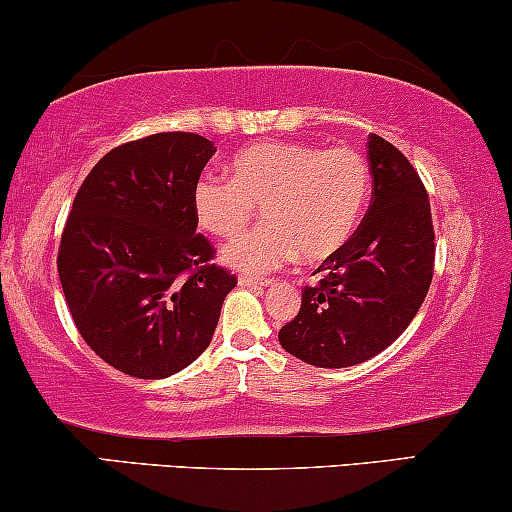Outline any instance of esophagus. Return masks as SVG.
I'll list each match as a JSON object with an SVG mask.
<instances>
[{
	"mask_svg": "<svg viewBox=\"0 0 512 512\" xmlns=\"http://www.w3.org/2000/svg\"><path fill=\"white\" fill-rule=\"evenodd\" d=\"M239 285H242V287H268V285H273V280H270V277L239 275Z\"/></svg>",
	"mask_w": 512,
	"mask_h": 512,
	"instance_id": "obj_1",
	"label": "esophagus"
}]
</instances>
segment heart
I'll return each mask as SVG.
<instances>
[{
	"mask_svg": "<svg viewBox=\"0 0 512 512\" xmlns=\"http://www.w3.org/2000/svg\"><path fill=\"white\" fill-rule=\"evenodd\" d=\"M368 194L370 168L361 151L268 142L239 151L230 180L201 175L192 187V211L201 230L227 239L244 232L263 208L268 225L232 239L223 261L266 273L296 254L306 263L337 254L356 230Z\"/></svg>",
	"mask_w": 512,
	"mask_h": 512,
	"instance_id": "obj_1",
	"label": "heart"
}]
</instances>
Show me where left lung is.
<instances>
[{
	"mask_svg": "<svg viewBox=\"0 0 512 512\" xmlns=\"http://www.w3.org/2000/svg\"><path fill=\"white\" fill-rule=\"evenodd\" d=\"M372 199L337 254L301 289V308L282 327V349L318 368L358 365L399 339L434 275V225L418 170L394 144L368 137Z\"/></svg>",
	"mask_w": 512,
	"mask_h": 512,
	"instance_id": "obj_1",
	"label": "left lung"
}]
</instances>
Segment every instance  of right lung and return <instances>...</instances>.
Instances as JSON below:
<instances>
[{
	"label": "right lung",
	"instance_id": "add662e5",
	"mask_svg": "<svg viewBox=\"0 0 512 512\" xmlns=\"http://www.w3.org/2000/svg\"><path fill=\"white\" fill-rule=\"evenodd\" d=\"M213 154L194 132H156L102 156L73 199L56 258L63 296L87 346L130 377L197 361L237 285L192 211Z\"/></svg>",
	"mask_w": 512,
	"mask_h": 512
}]
</instances>
